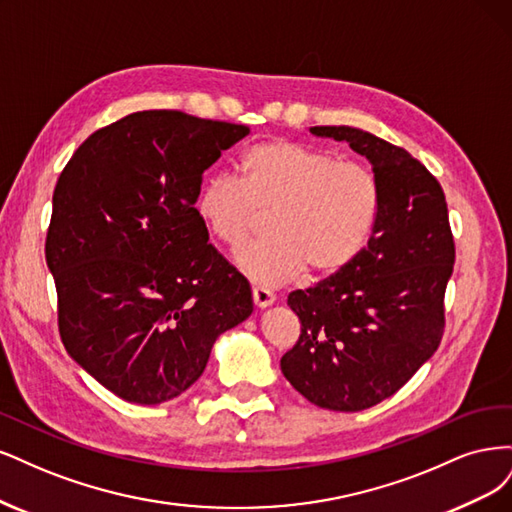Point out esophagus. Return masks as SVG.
Wrapping results in <instances>:
<instances>
[{"label":"esophagus","instance_id":"esophagus-1","mask_svg":"<svg viewBox=\"0 0 512 512\" xmlns=\"http://www.w3.org/2000/svg\"><path fill=\"white\" fill-rule=\"evenodd\" d=\"M274 293H270L268 289L263 287H253V302L257 308H268L274 304Z\"/></svg>","mask_w":512,"mask_h":512}]
</instances>
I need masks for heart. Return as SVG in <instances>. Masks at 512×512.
I'll use <instances>...</instances> for the list:
<instances>
[{"label": "heart", "instance_id": "heart-1", "mask_svg": "<svg viewBox=\"0 0 512 512\" xmlns=\"http://www.w3.org/2000/svg\"><path fill=\"white\" fill-rule=\"evenodd\" d=\"M240 180L208 178L197 195L212 236L240 249L270 217L268 242L236 257L238 268L259 285H283L308 270L329 278L364 253L378 217L381 183L357 161L291 140H268L246 148L238 161Z\"/></svg>", "mask_w": 512, "mask_h": 512}]
</instances>
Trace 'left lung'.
<instances>
[{
    "instance_id": "8db88e82",
    "label": "left lung",
    "mask_w": 512,
    "mask_h": 512,
    "mask_svg": "<svg viewBox=\"0 0 512 512\" xmlns=\"http://www.w3.org/2000/svg\"><path fill=\"white\" fill-rule=\"evenodd\" d=\"M310 134L349 142L366 157L383 202L349 268L289 293L302 334L280 370L308 402L357 412L391 398L436 353L455 244L440 183L408 151L346 125Z\"/></svg>"
}]
</instances>
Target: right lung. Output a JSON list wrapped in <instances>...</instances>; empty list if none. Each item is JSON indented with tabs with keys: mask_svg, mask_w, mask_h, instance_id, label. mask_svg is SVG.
Returning <instances> with one entry per match:
<instances>
[{
	"mask_svg": "<svg viewBox=\"0 0 512 512\" xmlns=\"http://www.w3.org/2000/svg\"><path fill=\"white\" fill-rule=\"evenodd\" d=\"M249 127L144 110L97 129L53 193L46 266L65 351L119 398L153 406L202 376L246 321V280L208 244L202 176Z\"/></svg>",
	"mask_w": 512,
	"mask_h": 512,
	"instance_id": "right-lung-1",
	"label": "right lung"
}]
</instances>
